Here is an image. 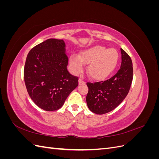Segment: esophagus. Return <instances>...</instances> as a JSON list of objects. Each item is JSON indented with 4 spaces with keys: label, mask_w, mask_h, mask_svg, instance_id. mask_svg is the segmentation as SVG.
Here are the masks:
<instances>
[{
    "label": "esophagus",
    "mask_w": 159,
    "mask_h": 159,
    "mask_svg": "<svg viewBox=\"0 0 159 159\" xmlns=\"http://www.w3.org/2000/svg\"><path fill=\"white\" fill-rule=\"evenodd\" d=\"M78 83H79V84L80 85V84H85V81H84L82 79H80V80H78Z\"/></svg>",
    "instance_id": "1"
}]
</instances>
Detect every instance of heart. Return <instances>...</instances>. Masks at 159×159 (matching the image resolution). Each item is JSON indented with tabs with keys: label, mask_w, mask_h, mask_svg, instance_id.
<instances>
[{
	"label": "heart",
	"mask_w": 159,
	"mask_h": 159,
	"mask_svg": "<svg viewBox=\"0 0 159 159\" xmlns=\"http://www.w3.org/2000/svg\"><path fill=\"white\" fill-rule=\"evenodd\" d=\"M119 57L117 50L98 45L81 51L80 56L71 55L70 65L72 72L78 74L82 71L84 64H89L88 72L91 78L103 80L116 69Z\"/></svg>",
	"instance_id": "1"
}]
</instances>
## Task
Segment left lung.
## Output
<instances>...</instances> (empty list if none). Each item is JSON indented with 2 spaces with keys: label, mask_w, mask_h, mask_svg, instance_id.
<instances>
[{
  "label": "left lung",
  "mask_w": 159,
  "mask_h": 159,
  "mask_svg": "<svg viewBox=\"0 0 159 159\" xmlns=\"http://www.w3.org/2000/svg\"><path fill=\"white\" fill-rule=\"evenodd\" d=\"M121 68L112 78L104 81L87 83L88 107L93 113L102 115L111 111L126 98L133 80V64L130 56L121 48Z\"/></svg>",
  "instance_id": "left-lung-1"
}]
</instances>
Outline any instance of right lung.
Here are the masks:
<instances>
[{"label":"right lung","mask_w":159,"mask_h":159,"mask_svg":"<svg viewBox=\"0 0 159 159\" xmlns=\"http://www.w3.org/2000/svg\"><path fill=\"white\" fill-rule=\"evenodd\" d=\"M68 57L63 40H46L29 52L24 78L30 98L48 111L59 109L78 85V78L67 69Z\"/></svg>","instance_id":"right-lung-1"}]
</instances>
